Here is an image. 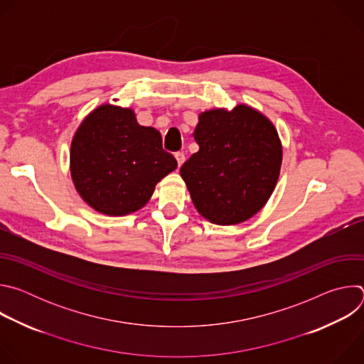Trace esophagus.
Masks as SVG:
<instances>
[{
	"mask_svg": "<svg viewBox=\"0 0 364 364\" xmlns=\"http://www.w3.org/2000/svg\"><path fill=\"white\" fill-rule=\"evenodd\" d=\"M174 157H176V160H177L178 167H181V166H183V163L186 161V155H184L183 152H176V154H174Z\"/></svg>",
	"mask_w": 364,
	"mask_h": 364,
	"instance_id": "34e87169",
	"label": "esophagus"
}]
</instances>
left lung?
Wrapping results in <instances>:
<instances>
[{
  "label": "left lung",
  "mask_w": 364,
  "mask_h": 364,
  "mask_svg": "<svg viewBox=\"0 0 364 364\" xmlns=\"http://www.w3.org/2000/svg\"><path fill=\"white\" fill-rule=\"evenodd\" d=\"M198 151L180 174L197 212L215 225H237L271 197L281 170L282 145L274 124L243 105L198 115Z\"/></svg>",
  "instance_id": "left-lung-1"
}]
</instances>
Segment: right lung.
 Masks as SVG:
<instances>
[{
    "instance_id": "right-lung-1",
    "label": "right lung",
    "mask_w": 364,
    "mask_h": 364,
    "mask_svg": "<svg viewBox=\"0 0 364 364\" xmlns=\"http://www.w3.org/2000/svg\"><path fill=\"white\" fill-rule=\"evenodd\" d=\"M176 167L157 129L141 127L132 109L108 103L83 119L70 145L77 193L92 209L108 216L139 210Z\"/></svg>"
}]
</instances>
